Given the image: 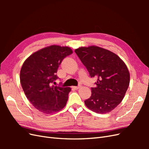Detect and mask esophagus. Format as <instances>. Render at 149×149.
<instances>
[{
	"instance_id": "esophagus-1",
	"label": "esophagus",
	"mask_w": 149,
	"mask_h": 149,
	"mask_svg": "<svg viewBox=\"0 0 149 149\" xmlns=\"http://www.w3.org/2000/svg\"><path fill=\"white\" fill-rule=\"evenodd\" d=\"M81 87V85H78V86H73V88L74 89H79Z\"/></svg>"
}]
</instances>
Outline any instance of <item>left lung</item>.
Here are the masks:
<instances>
[{"label":"left lung","mask_w":149,"mask_h":149,"mask_svg":"<svg viewBox=\"0 0 149 149\" xmlns=\"http://www.w3.org/2000/svg\"><path fill=\"white\" fill-rule=\"evenodd\" d=\"M91 77L97 76L96 86L91 96L84 101L90 110L106 114L124 99L130 83V73L120 58L108 49L97 46L81 47L74 50Z\"/></svg>","instance_id":"obj_1"}]
</instances>
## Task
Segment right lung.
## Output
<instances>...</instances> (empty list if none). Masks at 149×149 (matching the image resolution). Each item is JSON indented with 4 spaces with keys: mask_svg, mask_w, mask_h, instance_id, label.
<instances>
[{
    "mask_svg": "<svg viewBox=\"0 0 149 149\" xmlns=\"http://www.w3.org/2000/svg\"><path fill=\"white\" fill-rule=\"evenodd\" d=\"M72 53L68 47L53 45L31 54L21 68L20 80L25 96L44 114L60 111L66 104L71 88L52 83L58 78L56 73L62 60Z\"/></svg>",
    "mask_w": 149,
    "mask_h": 149,
    "instance_id": "1",
    "label": "right lung"
}]
</instances>
